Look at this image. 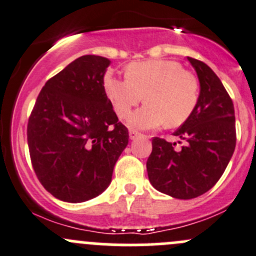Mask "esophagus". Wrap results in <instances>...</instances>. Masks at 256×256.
I'll use <instances>...</instances> for the list:
<instances>
[{"label":"esophagus","instance_id":"34e87169","mask_svg":"<svg viewBox=\"0 0 256 256\" xmlns=\"http://www.w3.org/2000/svg\"><path fill=\"white\" fill-rule=\"evenodd\" d=\"M128 135H130V138L131 140H135L136 138H138V135H140V132L136 130H130V132H128Z\"/></svg>","mask_w":256,"mask_h":256}]
</instances>
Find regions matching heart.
I'll use <instances>...</instances> for the list:
<instances>
[{
    "label": "heart",
    "mask_w": 256,
    "mask_h": 256,
    "mask_svg": "<svg viewBox=\"0 0 256 256\" xmlns=\"http://www.w3.org/2000/svg\"><path fill=\"white\" fill-rule=\"evenodd\" d=\"M105 91L116 114L125 118L142 101L145 106L131 115V126L156 128L178 126L191 115L198 104L196 78L171 60L135 62L126 68V78L106 76Z\"/></svg>",
    "instance_id": "obj_1"
}]
</instances>
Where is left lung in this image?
Wrapping results in <instances>:
<instances>
[{"mask_svg": "<svg viewBox=\"0 0 256 256\" xmlns=\"http://www.w3.org/2000/svg\"><path fill=\"white\" fill-rule=\"evenodd\" d=\"M188 60L199 78L200 95L194 111L174 132L184 145L176 148V142L154 138L146 162L151 185L184 200L205 194L218 182L236 145L234 104L229 94L206 64Z\"/></svg>", "mask_w": 256, "mask_h": 256, "instance_id": "8db88e82", "label": "left lung"}]
</instances>
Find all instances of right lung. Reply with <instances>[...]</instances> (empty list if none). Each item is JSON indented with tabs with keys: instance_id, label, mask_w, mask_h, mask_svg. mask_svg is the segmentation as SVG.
I'll return each mask as SVG.
<instances>
[{
	"instance_id": "right-lung-1",
	"label": "right lung",
	"mask_w": 256,
	"mask_h": 256,
	"mask_svg": "<svg viewBox=\"0 0 256 256\" xmlns=\"http://www.w3.org/2000/svg\"><path fill=\"white\" fill-rule=\"evenodd\" d=\"M108 65L95 54L76 58L44 84L30 115L32 168L62 202H82L105 191L128 144L104 86Z\"/></svg>"
}]
</instances>
